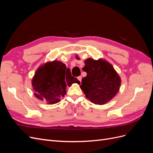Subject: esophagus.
<instances>
[{
  "label": "esophagus",
  "mask_w": 153,
  "mask_h": 153,
  "mask_svg": "<svg viewBox=\"0 0 153 153\" xmlns=\"http://www.w3.org/2000/svg\"><path fill=\"white\" fill-rule=\"evenodd\" d=\"M77 78H78V80L81 82V81H82V76H78Z\"/></svg>",
  "instance_id": "esophagus-1"
}]
</instances>
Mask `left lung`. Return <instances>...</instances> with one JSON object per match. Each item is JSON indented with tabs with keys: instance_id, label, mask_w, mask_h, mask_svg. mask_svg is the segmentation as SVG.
<instances>
[{
	"instance_id": "1",
	"label": "left lung",
	"mask_w": 153,
	"mask_h": 153,
	"mask_svg": "<svg viewBox=\"0 0 153 153\" xmlns=\"http://www.w3.org/2000/svg\"><path fill=\"white\" fill-rule=\"evenodd\" d=\"M85 64L82 69L87 76L82 78L81 89L92 103L104 105L119 92L121 78L112 64L104 59L96 61L89 58Z\"/></svg>"
}]
</instances>
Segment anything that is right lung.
I'll use <instances>...</instances> for the list:
<instances>
[{
	"label": "right lung",
	"mask_w": 153,
	"mask_h": 153,
	"mask_svg": "<svg viewBox=\"0 0 153 153\" xmlns=\"http://www.w3.org/2000/svg\"><path fill=\"white\" fill-rule=\"evenodd\" d=\"M73 83L80 84L76 78L71 76L70 69L58 61L48 62L39 67L32 80L35 96L50 105L59 102L66 93V87Z\"/></svg>",
	"instance_id": "right-lung-1"
}]
</instances>
